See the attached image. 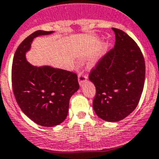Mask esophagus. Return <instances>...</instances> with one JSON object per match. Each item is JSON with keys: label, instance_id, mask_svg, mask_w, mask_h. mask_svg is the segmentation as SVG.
I'll return each instance as SVG.
<instances>
[{"label": "esophagus", "instance_id": "1", "mask_svg": "<svg viewBox=\"0 0 159 159\" xmlns=\"http://www.w3.org/2000/svg\"><path fill=\"white\" fill-rule=\"evenodd\" d=\"M86 80H87V76L85 75H84L83 71L79 72V74H78V82H79L80 85H81V84H82L84 81H86Z\"/></svg>", "mask_w": 159, "mask_h": 159}]
</instances>
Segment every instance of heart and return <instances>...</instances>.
<instances>
[{
	"label": "heart",
	"instance_id": "obj_1",
	"mask_svg": "<svg viewBox=\"0 0 159 159\" xmlns=\"http://www.w3.org/2000/svg\"><path fill=\"white\" fill-rule=\"evenodd\" d=\"M100 53H99V54H97V55H96V56H95V57H94V59H93V60H92V61L90 62V63H89V66H94V65L96 64V62H97L98 59H99V57H100Z\"/></svg>",
	"mask_w": 159,
	"mask_h": 159
}]
</instances>
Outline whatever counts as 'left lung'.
I'll list each match as a JSON object with an SVG mask.
<instances>
[{
    "mask_svg": "<svg viewBox=\"0 0 159 159\" xmlns=\"http://www.w3.org/2000/svg\"><path fill=\"white\" fill-rule=\"evenodd\" d=\"M115 44L89 74L96 86L93 106L97 116L107 121H121L139 103L145 80L144 58L134 40L112 28Z\"/></svg>",
    "mask_w": 159,
    "mask_h": 159,
    "instance_id": "1",
    "label": "left lung"
}]
</instances>
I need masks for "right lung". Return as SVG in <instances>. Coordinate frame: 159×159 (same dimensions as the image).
<instances>
[{"mask_svg": "<svg viewBox=\"0 0 159 159\" xmlns=\"http://www.w3.org/2000/svg\"><path fill=\"white\" fill-rule=\"evenodd\" d=\"M53 31L37 30L28 36L15 52L11 82L16 102L23 113L39 125L56 126L66 119L69 101L79 89L75 73L49 66H34L26 52L34 38Z\"/></svg>", "mask_w": 159, "mask_h": 159, "instance_id": "1", "label": "right lung"}]
</instances>
